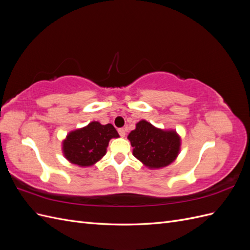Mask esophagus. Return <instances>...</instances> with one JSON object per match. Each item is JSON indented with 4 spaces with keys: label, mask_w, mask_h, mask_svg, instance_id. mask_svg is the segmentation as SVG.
Here are the masks:
<instances>
[{
    "label": "esophagus",
    "mask_w": 250,
    "mask_h": 250,
    "mask_svg": "<svg viewBox=\"0 0 250 250\" xmlns=\"http://www.w3.org/2000/svg\"><path fill=\"white\" fill-rule=\"evenodd\" d=\"M118 132H119V134H120L121 137H122V138H124V137H125L126 132H125V130L123 129V128H120V129H118Z\"/></svg>",
    "instance_id": "obj_1"
}]
</instances>
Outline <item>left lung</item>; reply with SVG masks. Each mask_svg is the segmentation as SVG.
I'll use <instances>...</instances> for the list:
<instances>
[{
    "instance_id": "obj_1",
    "label": "left lung",
    "mask_w": 250,
    "mask_h": 250,
    "mask_svg": "<svg viewBox=\"0 0 250 250\" xmlns=\"http://www.w3.org/2000/svg\"><path fill=\"white\" fill-rule=\"evenodd\" d=\"M133 155L150 169H161L176 160L180 150V137L175 130H164L145 120L128 134Z\"/></svg>"
}]
</instances>
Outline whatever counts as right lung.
Masks as SVG:
<instances>
[{
    "label": "right lung",
    "mask_w": 250,
    "mask_h": 250,
    "mask_svg": "<svg viewBox=\"0 0 250 250\" xmlns=\"http://www.w3.org/2000/svg\"><path fill=\"white\" fill-rule=\"evenodd\" d=\"M113 138H119L115 127L94 121L66 135L62 142V152L70 163L80 167H89L105 155L108 143Z\"/></svg>",
    "instance_id": "obj_1"
}]
</instances>
